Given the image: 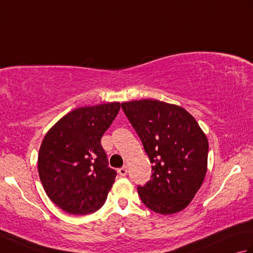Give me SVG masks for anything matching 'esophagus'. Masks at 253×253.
Returning <instances> with one entry per match:
<instances>
[{
    "mask_svg": "<svg viewBox=\"0 0 253 253\" xmlns=\"http://www.w3.org/2000/svg\"><path fill=\"white\" fill-rule=\"evenodd\" d=\"M118 171V174H120L122 177H124V176H126L127 175V168L126 166H124V168H122V169H120L117 170Z\"/></svg>",
    "mask_w": 253,
    "mask_h": 253,
    "instance_id": "34e87169",
    "label": "esophagus"
}]
</instances>
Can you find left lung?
Here are the masks:
<instances>
[{
    "label": "left lung",
    "mask_w": 253,
    "mask_h": 253,
    "mask_svg": "<svg viewBox=\"0 0 253 253\" xmlns=\"http://www.w3.org/2000/svg\"><path fill=\"white\" fill-rule=\"evenodd\" d=\"M152 163V175L138 186L141 201L169 215L184 210L200 189L208 169V138L181 106L158 100L122 103Z\"/></svg>",
    "instance_id": "8db88e82"
}]
</instances>
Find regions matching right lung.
Returning <instances> with one entry per match:
<instances>
[{"label":"right lung","mask_w":253,"mask_h":253,"mask_svg":"<svg viewBox=\"0 0 253 253\" xmlns=\"http://www.w3.org/2000/svg\"><path fill=\"white\" fill-rule=\"evenodd\" d=\"M120 109V102L78 107L44 136L38 171L47 197L63 211L85 215L104 204L116 170L109 168L101 138Z\"/></svg>","instance_id":"add662e5"}]
</instances>
